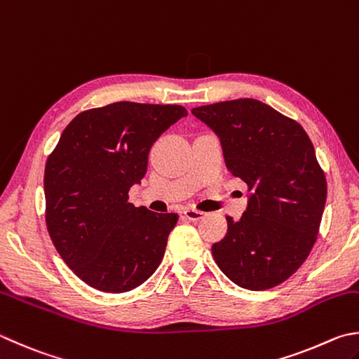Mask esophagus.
I'll return each instance as SVG.
<instances>
[{
    "mask_svg": "<svg viewBox=\"0 0 359 359\" xmlns=\"http://www.w3.org/2000/svg\"><path fill=\"white\" fill-rule=\"evenodd\" d=\"M182 214H184L186 219L192 220V222H197V220H201L203 217H205V212L197 211V209H191V208L184 209V211H182Z\"/></svg>",
    "mask_w": 359,
    "mask_h": 359,
    "instance_id": "34e87169",
    "label": "esophagus"
}]
</instances>
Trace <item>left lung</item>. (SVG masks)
<instances>
[{
	"instance_id": "8db88e82",
	"label": "left lung",
	"mask_w": 359,
	"mask_h": 359,
	"mask_svg": "<svg viewBox=\"0 0 359 359\" xmlns=\"http://www.w3.org/2000/svg\"><path fill=\"white\" fill-rule=\"evenodd\" d=\"M192 114L217 134L228 170L252 191L241 220L226 217V236L212 245L215 262L243 289L281 285L308 258L327 201L313 142L295 120L253 98Z\"/></svg>"
}]
</instances>
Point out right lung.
Masks as SVG:
<instances>
[{
  "mask_svg": "<svg viewBox=\"0 0 359 359\" xmlns=\"http://www.w3.org/2000/svg\"><path fill=\"white\" fill-rule=\"evenodd\" d=\"M187 111L118 101L78 114L45 165V220L60 258L103 292H128L164 258L178 214L128 201L145 177L148 153Z\"/></svg>",
  "mask_w": 359,
  "mask_h": 359,
  "instance_id": "obj_1",
  "label": "right lung"
}]
</instances>
